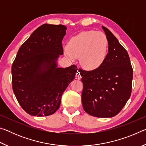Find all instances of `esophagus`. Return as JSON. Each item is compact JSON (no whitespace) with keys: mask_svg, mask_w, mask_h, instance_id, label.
Returning a JSON list of instances; mask_svg holds the SVG:
<instances>
[{"mask_svg":"<svg viewBox=\"0 0 146 146\" xmlns=\"http://www.w3.org/2000/svg\"><path fill=\"white\" fill-rule=\"evenodd\" d=\"M75 77H76V79H78V80H80L81 78H82V76H81L80 73H79L78 71L77 73H76V76H75Z\"/></svg>","mask_w":146,"mask_h":146,"instance_id":"34e87169","label":"esophagus"}]
</instances>
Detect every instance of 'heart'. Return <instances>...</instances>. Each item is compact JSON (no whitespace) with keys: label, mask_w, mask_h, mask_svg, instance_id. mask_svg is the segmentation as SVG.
Instances as JSON below:
<instances>
[{"label":"heart","mask_w":146,"mask_h":146,"mask_svg":"<svg viewBox=\"0 0 146 146\" xmlns=\"http://www.w3.org/2000/svg\"><path fill=\"white\" fill-rule=\"evenodd\" d=\"M109 42L106 35L93 30L82 31L68 42L66 54L71 58L79 57L82 67L95 70L104 63L108 55Z\"/></svg>","instance_id":"heart-1"}]
</instances>
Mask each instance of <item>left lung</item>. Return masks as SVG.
<instances>
[{
    "mask_svg": "<svg viewBox=\"0 0 146 146\" xmlns=\"http://www.w3.org/2000/svg\"><path fill=\"white\" fill-rule=\"evenodd\" d=\"M102 28L109 42L108 57L97 70H79L83 83L82 103L89 115L111 118L122 110L130 97L133 68L127 51L108 28Z\"/></svg>",
    "mask_w": 146,
    "mask_h": 146,
    "instance_id": "1",
    "label": "left lung"
}]
</instances>
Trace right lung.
<instances>
[{
    "label": "right lung",
    "instance_id": "1",
    "mask_svg": "<svg viewBox=\"0 0 146 146\" xmlns=\"http://www.w3.org/2000/svg\"><path fill=\"white\" fill-rule=\"evenodd\" d=\"M67 28L44 24L19 48L11 68L12 87L19 104L31 116L44 117L60 107L64 91L75 78L77 68H58L62 41Z\"/></svg>",
    "mask_w": 146,
    "mask_h": 146
}]
</instances>
